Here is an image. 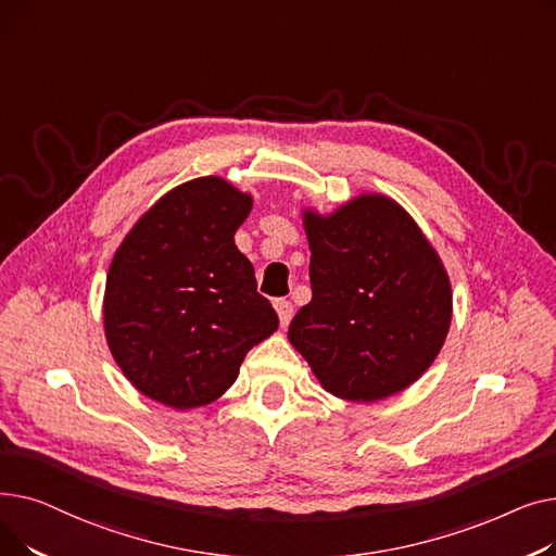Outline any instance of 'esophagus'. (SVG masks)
Here are the masks:
<instances>
[{"instance_id": "esophagus-1", "label": "esophagus", "mask_w": 556, "mask_h": 556, "mask_svg": "<svg viewBox=\"0 0 556 556\" xmlns=\"http://www.w3.org/2000/svg\"><path fill=\"white\" fill-rule=\"evenodd\" d=\"M275 311L279 315V325L288 327L290 317H293V304H290L288 300H275Z\"/></svg>"}]
</instances>
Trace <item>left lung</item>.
Segmentation results:
<instances>
[{
    "label": "left lung",
    "mask_w": 556,
    "mask_h": 556,
    "mask_svg": "<svg viewBox=\"0 0 556 556\" xmlns=\"http://www.w3.org/2000/svg\"><path fill=\"white\" fill-rule=\"evenodd\" d=\"M313 298L288 340L338 399L374 403L410 388L446 342L453 293L415 218L381 193L331 214L304 210Z\"/></svg>",
    "instance_id": "8db88e82"
}]
</instances>
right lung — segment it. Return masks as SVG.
I'll list each match as a JSON object with an SVG mask.
<instances>
[{
  "label": "right lung",
  "mask_w": 556,
  "mask_h": 556,
  "mask_svg": "<svg viewBox=\"0 0 556 556\" xmlns=\"http://www.w3.org/2000/svg\"><path fill=\"white\" fill-rule=\"evenodd\" d=\"M252 195L218 175L164 193L116 248L103 295L110 354L128 381L175 410L207 405L237 381L279 319L233 243Z\"/></svg>",
  "instance_id": "1"
}]
</instances>
